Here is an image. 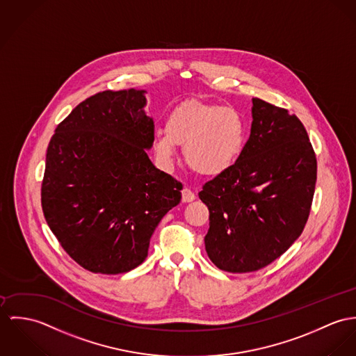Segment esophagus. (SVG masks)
<instances>
[{
	"label": "esophagus",
	"mask_w": 356,
	"mask_h": 356,
	"mask_svg": "<svg viewBox=\"0 0 356 356\" xmlns=\"http://www.w3.org/2000/svg\"><path fill=\"white\" fill-rule=\"evenodd\" d=\"M181 200L183 202H193V200H195V194L190 188H184L181 191Z\"/></svg>",
	"instance_id": "obj_1"
}]
</instances>
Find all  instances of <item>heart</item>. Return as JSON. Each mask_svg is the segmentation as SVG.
Listing matches in <instances>:
<instances>
[{
    "mask_svg": "<svg viewBox=\"0 0 356 356\" xmlns=\"http://www.w3.org/2000/svg\"><path fill=\"white\" fill-rule=\"evenodd\" d=\"M245 121L234 106L187 99L175 106L154 135V150L165 165L176 159V146L184 145L187 163L202 175H220L243 152Z\"/></svg>",
    "mask_w": 356,
    "mask_h": 356,
    "instance_id": "b5f03b06",
    "label": "heart"
}]
</instances>
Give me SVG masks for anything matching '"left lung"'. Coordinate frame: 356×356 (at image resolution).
<instances>
[{"mask_svg": "<svg viewBox=\"0 0 356 356\" xmlns=\"http://www.w3.org/2000/svg\"><path fill=\"white\" fill-rule=\"evenodd\" d=\"M316 181V153L302 121L252 98L241 154L199 193L210 214L204 247L211 262L247 273L276 261L302 235Z\"/></svg>", "mask_w": 356, "mask_h": 356, "instance_id": "8db88e82", "label": "left lung"}]
</instances>
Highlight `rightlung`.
Segmentation results:
<instances>
[{
	"label": "right lung",
	"mask_w": 356,
	"mask_h": 356,
	"mask_svg": "<svg viewBox=\"0 0 356 356\" xmlns=\"http://www.w3.org/2000/svg\"><path fill=\"white\" fill-rule=\"evenodd\" d=\"M145 90H106L83 102L51 136L40 188L46 222L81 268L125 273L147 257L162 217L183 184L157 169L146 150L154 121Z\"/></svg>",
	"instance_id": "1"
}]
</instances>
